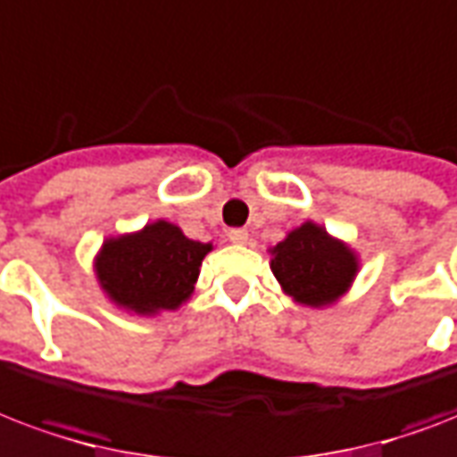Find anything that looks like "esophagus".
Here are the masks:
<instances>
[{"label": "esophagus", "instance_id": "1", "mask_svg": "<svg viewBox=\"0 0 457 457\" xmlns=\"http://www.w3.org/2000/svg\"><path fill=\"white\" fill-rule=\"evenodd\" d=\"M228 237H229V242H232V244H246V242H249V232H246V229H242V228L229 229Z\"/></svg>", "mask_w": 457, "mask_h": 457}]
</instances>
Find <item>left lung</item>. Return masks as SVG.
<instances>
[{"label": "left lung", "mask_w": 457, "mask_h": 457, "mask_svg": "<svg viewBox=\"0 0 457 457\" xmlns=\"http://www.w3.org/2000/svg\"><path fill=\"white\" fill-rule=\"evenodd\" d=\"M268 253L280 290L295 304L312 309L337 304L360 273V253L313 220L290 229Z\"/></svg>", "instance_id": "1"}]
</instances>
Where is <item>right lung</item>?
Wrapping results in <instances>:
<instances>
[{
  "label": "right lung",
  "mask_w": 457,
  "mask_h": 457,
  "mask_svg": "<svg viewBox=\"0 0 457 457\" xmlns=\"http://www.w3.org/2000/svg\"><path fill=\"white\" fill-rule=\"evenodd\" d=\"M208 252H213V242H196L174 222L153 220L136 232L107 237L93 270L117 309L160 316L189 302Z\"/></svg>",
  "instance_id": "obj_1"
}]
</instances>
